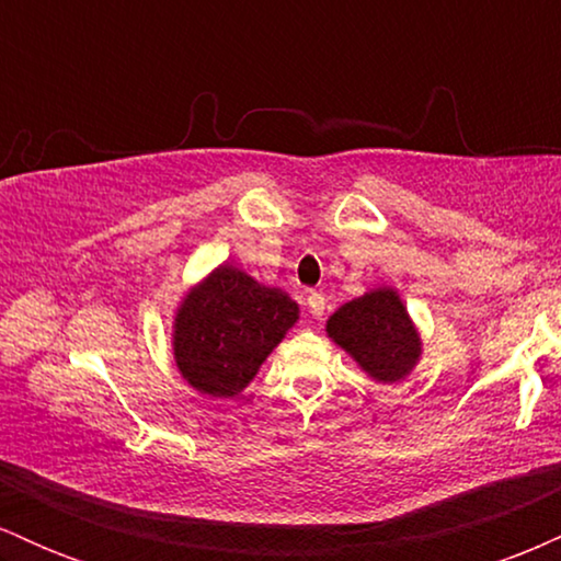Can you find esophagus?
Here are the masks:
<instances>
[{
    "instance_id": "esophagus-1",
    "label": "esophagus",
    "mask_w": 561,
    "mask_h": 561,
    "mask_svg": "<svg viewBox=\"0 0 561 561\" xmlns=\"http://www.w3.org/2000/svg\"><path fill=\"white\" fill-rule=\"evenodd\" d=\"M306 300H308V313H311L313 319L324 317V308H327L324 295H321V293H308Z\"/></svg>"
}]
</instances>
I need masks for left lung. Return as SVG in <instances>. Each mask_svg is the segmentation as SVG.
Wrapping results in <instances>:
<instances>
[{
	"label": "left lung",
	"instance_id": "obj_1",
	"mask_svg": "<svg viewBox=\"0 0 561 561\" xmlns=\"http://www.w3.org/2000/svg\"><path fill=\"white\" fill-rule=\"evenodd\" d=\"M327 337L379 385L403 382L422 358V334L392 287L343 302L327 319Z\"/></svg>",
	"mask_w": 561,
	"mask_h": 561
}]
</instances>
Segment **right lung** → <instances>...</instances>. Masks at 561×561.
<instances>
[{
  "label": "right lung",
  "instance_id": "add662e5",
  "mask_svg": "<svg viewBox=\"0 0 561 561\" xmlns=\"http://www.w3.org/2000/svg\"><path fill=\"white\" fill-rule=\"evenodd\" d=\"M300 308L285 289L261 285L221 263L179 300L171 347L179 375L210 398H234L298 324Z\"/></svg>",
  "mask_w": 561,
  "mask_h": 561
}]
</instances>
